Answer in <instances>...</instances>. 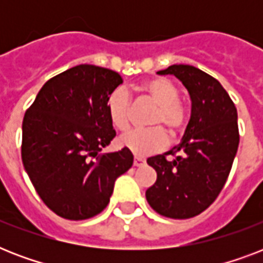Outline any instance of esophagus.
Returning a JSON list of instances; mask_svg holds the SVG:
<instances>
[{
	"label": "esophagus",
	"instance_id": "34e87169",
	"mask_svg": "<svg viewBox=\"0 0 263 263\" xmlns=\"http://www.w3.org/2000/svg\"><path fill=\"white\" fill-rule=\"evenodd\" d=\"M144 162H146V161H144L142 157H135V158H134V166H142Z\"/></svg>",
	"mask_w": 263,
	"mask_h": 263
}]
</instances>
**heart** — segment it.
I'll list each match as a JSON object with an SVG mask.
<instances>
[{
    "instance_id": "b5f03b06",
    "label": "heart",
    "mask_w": 263,
    "mask_h": 263,
    "mask_svg": "<svg viewBox=\"0 0 263 263\" xmlns=\"http://www.w3.org/2000/svg\"><path fill=\"white\" fill-rule=\"evenodd\" d=\"M142 91L146 97L157 105V110L152 116L150 124L160 127L147 129H135L124 134L120 138V144L132 154L139 157L160 152L166 144V135L161 127L172 138L180 135L187 125V110L179 101V90L169 79L154 78L142 84ZM106 110L111 124L120 131L129 127L131 120V99L128 91L123 87L113 90L106 99Z\"/></svg>"
}]
</instances>
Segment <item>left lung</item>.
I'll use <instances>...</instances> for the list:
<instances>
[{"mask_svg": "<svg viewBox=\"0 0 263 263\" xmlns=\"http://www.w3.org/2000/svg\"><path fill=\"white\" fill-rule=\"evenodd\" d=\"M158 73L184 84L191 117L180 144L147 158L157 181L146 199L161 216L184 220L206 210L225 185L239 147L237 110L220 82L198 68L179 64ZM169 154L175 160H166Z\"/></svg>", "mask_w": 263, "mask_h": 263, "instance_id": "1", "label": "left lung"}]
</instances>
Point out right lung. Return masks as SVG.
<instances>
[{
    "mask_svg": "<svg viewBox=\"0 0 263 263\" xmlns=\"http://www.w3.org/2000/svg\"><path fill=\"white\" fill-rule=\"evenodd\" d=\"M121 83L117 72L82 64L47 80L27 109L23 165L57 216L78 221L99 214L116 179L134 164L127 148L101 154L116 136L106 99Z\"/></svg>",
    "mask_w": 263,
    "mask_h": 263,
    "instance_id": "right-lung-1",
    "label": "right lung"
}]
</instances>
